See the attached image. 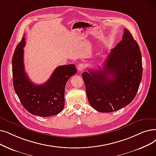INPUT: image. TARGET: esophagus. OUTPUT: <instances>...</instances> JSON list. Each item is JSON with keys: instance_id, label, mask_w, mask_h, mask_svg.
Listing matches in <instances>:
<instances>
[{"instance_id": "obj_1", "label": "esophagus", "mask_w": 156, "mask_h": 156, "mask_svg": "<svg viewBox=\"0 0 156 156\" xmlns=\"http://www.w3.org/2000/svg\"><path fill=\"white\" fill-rule=\"evenodd\" d=\"M85 65L83 64H80L78 66V70L80 72H82L83 70L85 69Z\"/></svg>"}]
</instances>
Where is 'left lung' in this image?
<instances>
[{"label":"left lung","instance_id":"1","mask_svg":"<svg viewBox=\"0 0 156 156\" xmlns=\"http://www.w3.org/2000/svg\"><path fill=\"white\" fill-rule=\"evenodd\" d=\"M102 69H89L82 78L88 100L100 112L117 111L134 99L142 78L141 54L131 32L112 50Z\"/></svg>","mask_w":156,"mask_h":156}]
</instances>
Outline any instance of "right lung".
Instances as JSON below:
<instances>
[{
	"instance_id": "right-lung-1",
	"label": "right lung",
	"mask_w": 156,
	"mask_h": 156,
	"mask_svg": "<svg viewBox=\"0 0 156 156\" xmlns=\"http://www.w3.org/2000/svg\"><path fill=\"white\" fill-rule=\"evenodd\" d=\"M25 34L17 45L12 58L13 86L20 102L32 115L50 117L61 112L64 107L65 87L68 80L77 72L75 65L57 67L49 80L42 85H36L25 71L23 47Z\"/></svg>"
}]
</instances>
